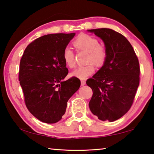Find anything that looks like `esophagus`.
<instances>
[{"label": "esophagus", "mask_w": 154, "mask_h": 154, "mask_svg": "<svg viewBox=\"0 0 154 154\" xmlns=\"http://www.w3.org/2000/svg\"><path fill=\"white\" fill-rule=\"evenodd\" d=\"M85 84V80H81V85H84Z\"/></svg>", "instance_id": "1"}]
</instances>
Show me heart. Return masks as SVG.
I'll list each match as a JSON object with an SVG mask.
<instances>
[{"mask_svg": "<svg viewBox=\"0 0 154 154\" xmlns=\"http://www.w3.org/2000/svg\"><path fill=\"white\" fill-rule=\"evenodd\" d=\"M75 48L79 51L88 52L87 63L85 66L77 68L72 72V75L80 79H85L95 71L94 64L96 66H102L105 63L107 58V50L106 47L99 43L97 38L94 36L82 34L79 35L73 41ZM62 58L65 63L69 68H74L76 65L75 59V54L72 49L66 47L65 48Z\"/></svg>", "mask_w": 154, "mask_h": 154, "instance_id": "obj_1", "label": "heart"}]
</instances>
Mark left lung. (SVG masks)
Listing matches in <instances>:
<instances>
[{
  "label": "left lung",
  "mask_w": 154,
  "mask_h": 154,
  "mask_svg": "<svg viewBox=\"0 0 154 154\" xmlns=\"http://www.w3.org/2000/svg\"><path fill=\"white\" fill-rule=\"evenodd\" d=\"M88 31L100 37L107 50L105 63L86 82L93 91L90 109L100 120L116 121L130 110L134 102L140 82L139 60L122 34L109 28Z\"/></svg>",
  "instance_id": "obj_1"
}]
</instances>
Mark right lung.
Masks as SVG:
<instances>
[{"label":"right lung","mask_w":154,"mask_h":154,"mask_svg":"<svg viewBox=\"0 0 154 154\" xmlns=\"http://www.w3.org/2000/svg\"><path fill=\"white\" fill-rule=\"evenodd\" d=\"M75 33L49 34L34 40L20 62L19 81L28 110L38 120L54 124L65 113L69 99L81 82L72 77L64 81L69 70L62 54Z\"/></svg>","instance_id":"add662e5"}]
</instances>
